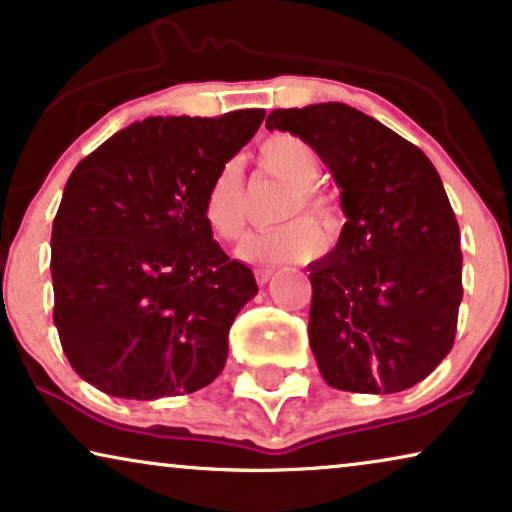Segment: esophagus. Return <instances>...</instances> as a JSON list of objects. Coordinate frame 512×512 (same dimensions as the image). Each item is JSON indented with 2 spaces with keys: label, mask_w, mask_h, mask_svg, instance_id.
Listing matches in <instances>:
<instances>
[{
  "label": "esophagus",
  "mask_w": 512,
  "mask_h": 512,
  "mask_svg": "<svg viewBox=\"0 0 512 512\" xmlns=\"http://www.w3.org/2000/svg\"><path fill=\"white\" fill-rule=\"evenodd\" d=\"M254 275H256V282L261 284V286H265V284L270 282L272 270H270V268H256V270H254Z\"/></svg>",
  "instance_id": "1"
}]
</instances>
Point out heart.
I'll use <instances>...</instances> for the list:
<instances>
[{"mask_svg":"<svg viewBox=\"0 0 512 512\" xmlns=\"http://www.w3.org/2000/svg\"><path fill=\"white\" fill-rule=\"evenodd\" d=\"M258 165L272 177L289 186L279 221H289L265 233H254L240 244L237 254L251 263H300L310 261L324 249L319 230L326 235L338 228V207L321 188L314 186L319 177V156L305 139L289 132H277L258 146ZM294 221L291 222L290 219ZM202 219L223 242L240 240L247 226V193H244L240 167L221 165L202 195Z\"/></svg>","mask_w":512,"mask_h":512,"instance_id":"obj_1","label":"heart"}]
</instances>
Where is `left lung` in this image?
<instances>
[{
	"label": "left lung",
	"instance_id": "8db88e82",
	"mask_svg": "<svg viewBox=\"0 0 512 512\" xmlns=\"http://www.w3.org/2000/svg\"><path fill=\"white\" fill-rule=\"evenodd\" d=\"M265 128L305 139L342 188L340 240L307 268L321 377L356 394L415 387L450 354L464 298L459 223L436 167L342 102L275 109Z\"/></svg>",
	"mask_w": 512,
	"mask_h": 512
}]
</instances>
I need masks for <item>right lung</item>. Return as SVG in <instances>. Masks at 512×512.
I'll return each instance as SVG.
<instances>
[{
	"instance_id": "1",
	"label": "right lung",
	"mask_w": 512,
	"mask_h": 512,
	"mask_svg": "<svg viewBox=\"0 0 512 512\" xmlns=\"http://www.w3.org/2000/svg\"><path fill=\"white\" fill-rule=\"evenodd\" d=\"M149 116L81 160L51 235L62 352L109 396L193 394L221 373L237 312L258 293L202 219V195L263 123Z\"/></svg>"
}]
</instances>
